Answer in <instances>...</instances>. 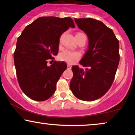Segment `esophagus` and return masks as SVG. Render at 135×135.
<instances>
[{"instance_id":"esophagus-1","label":"esophagus","mask_w":135,"mask_h":135,"mask_svg":"<svg viewBox=\"0 0 135 135\" xmlns=\"http://www.w3.org/2000/svg\"><path fill=\"white\" fill-rule=\"evenodd\" d=\"M68 69H71V66L69 65V64H68Z\"/></svg>"}]
</instances>
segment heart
<instances>
[{
	"instance_id": "1",
	"label": "heart",
	"mask_w": 135,
	"mask_h": 135,
	"mask_svg": "<svg viewBox=\"0 0 135 135\" xmlns=\"http://www.w3.org/2000/svg\"><path fill=\"white\" fill-rule=\"evenodd\" d=\"M78 33V34H80ZM81 55L77 51H73L71 50H64L62 51L59 55V59L69 64H73L80 59Z\"/></svg>"
}]
</instances>
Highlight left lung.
<instances>
[{
    "instance_id": "left-lung-1",
    "label": "left lung",
    "mask_w": 135,
    "mask_h": 135,
    "mask_svg": "<svg viewBox=\"0 0 135 135\" xmlns=\"http://www.w3.org/2000/svg\"><path fill=\"white\" fill-rule=\"evenodd\" d=\"M75 23L87 35L88 47L80 64L72 67L70 88L80 100L92 101L102 97L111 86L119 65V42L113 31L93 18H75Z\"/></svg>"
}]
</instances>
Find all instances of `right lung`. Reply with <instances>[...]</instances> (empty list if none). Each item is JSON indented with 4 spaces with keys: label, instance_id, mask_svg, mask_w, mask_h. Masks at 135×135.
Listing matches in <instances>:
<instances>
[{
    "label": "right lung",
    "instance_id": "1",
    "mask_svg": "<svg viewBox=\"0 0 135 135\" xmlns=\"http://www.w3.org/2000/svg\"><path fill=\"white\" fill-rule=\"evenodd\" d=\"M75 25L71 18L40 17L27 26L18 38L14 63L18 83L29 98L43 101L50 98L67 68L63 61L47 66L58 52L60 37Z\"/></svg>",
    "mask_w": 135,
    "mask_h": 135
}]
</instances>
